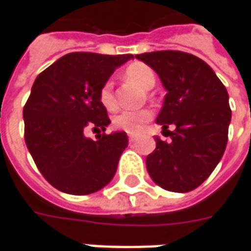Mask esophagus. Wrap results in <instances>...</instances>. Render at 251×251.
<instances>
[{"instance_id":"34e87169","label":"esophagus","mask_w":251,"mask_h":251,"mask_svg":"<svg viewBox=\"0 0 251 251\" xmlns=\"http://www.w3.org/2000/svg\"><path fill=\"white\" fill-rule=\"evenodd\" d=\"M136 140V136L134 134H129V142H134Z\"/></svg>"}]
</instances>
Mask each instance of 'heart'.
<instances>
[{"label": "heart", "mask_w": 251, "mask_h": 251, "mask_svg": "<svg viewBox=\"0 0 251 251\" xmlns=\"http://www.w3.org/2000/svg\"><path fill=\"white\" fill-rule=\"evenodd\" d=\"M125 77L139 84L144 90H150L155 84V74L151 68L142 62H134L129 65L125 71ZM99 100L101 105L108 111H115L118 107L115 93H114V84L111 80H107L101 86L99 91ZM152 118V111L149 108L134 109V111H122L114 118L112 124L114 126L124 130L129 134H137L144 129L147 122H150Z\"/></svg>", "instance_id": "heart-1"}]
</instances>
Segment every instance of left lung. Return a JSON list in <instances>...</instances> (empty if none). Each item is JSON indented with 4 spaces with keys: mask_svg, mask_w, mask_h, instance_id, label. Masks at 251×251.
I'll use <instances>...</instances> for the list:
<instances>
[{
    "mask_svg": "<svg viewBox=\"0 0 251 251\" xmlns=\"http://www.w3.org/2000/svg\"><path fill=\"white\" fill-rule=\"evenodd\" d=\"M158 74L168 91L157 124L171 140L155 137L147 155L151 179L169 192L195 190L211 175L224 155L232 112L228 91L203 59L182 51L136 55ZM169 126L176 129L171 132Z\"/></svg>",
    "mask_w": 251,
    "mask_h": 251,
    "instance_id": "left-lung-1",
    "label": "left lung"
}]
</instances>
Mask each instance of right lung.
<instances>
[{"instance_id": "obj_1", "label": "right lung", "mask_w": 251, "mask_h": 251, "mask_svg": "<svg viewBox=\"0 0 251 251\" xmlns=\"http://www.w3.org/2000/svg\"><path fill=\"white\" fill-rule=\"evenodd\" d=\"M130 58L132 54L72 52L36 77L23 107L25 142L41 175L58 190L90 195L115 175L127 136L104 132L111 121L99 91L115 68ZM86 128L101 132L97 142L84 137Z\"/></svg>"}]
</instances>
